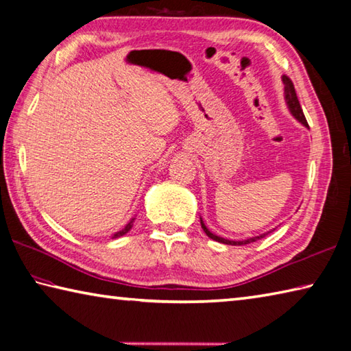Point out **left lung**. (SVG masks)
Segmentation results:
<instances>
[{"instance_id":"left-lung-1","label":"left lung","mask_w":351,"mask_h":351,"mask_svg":"<svg viewBox=\"0 0 351 351\" xmlns=\"http://www.w3.org/2000/svg\"><path fill=\"white\" fill-rule=\"evenodd\" d=\"M283 82H285V99H286V103H287V108H289V111L292 112V115L295 117V119H297L298 121L303 123L304 126L308 128L307 120H306V117H304V112H303V109H301V105H300V101H298L297 93H295V88H293L292 80L287 77V75H283ZM201 225H202V230L205 231V234H207L210 239L216 240V242L225 243V245H248V243L256 242V240H258V239H263L265 236H267L271 232L269 231V232H266V234H262V236L250 237V239H246V240H237V242H236V240H228V239H223V237H219L216 234H213V232H210L207 226H205V223L202 222V219H201Z\"/></svg>"}]
</instances>
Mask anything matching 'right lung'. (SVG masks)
<instances>
[{
	"instance_id": "obj_1",
	"label": "right lung",
	"mask_w": 351,
	"mask_h": 351,
	"mask_svg": "<svg viewBox=\"0 0 351 351\" xmlns=\"http://www.w3.org/2000/svg\"><path fill=\"white\" fill-rule=\"evenodd\" d=\"M132 222H134V219H132V221H130L126 226H125V228H123L121 231H119V232H115V234H114V237L112 239H117V237H120V236H125L126 234V232L130 230V228H132Z\"/></svg>"
}]
</instances>
